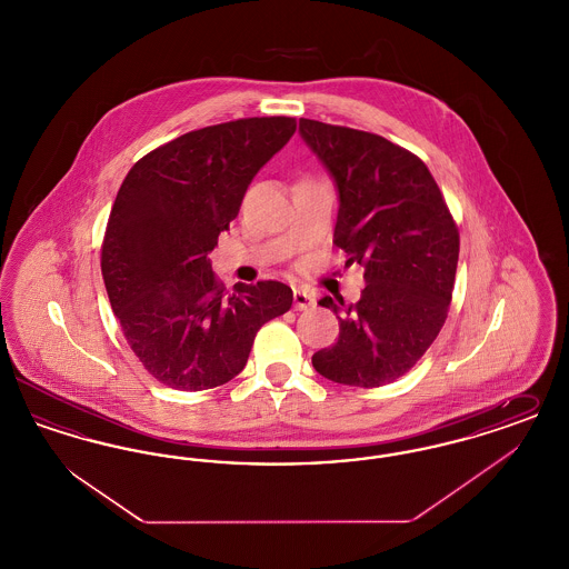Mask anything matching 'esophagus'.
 Returning <instances> with one entry per match:
<instances>
[{"label":"esophagus","instance_id":"esophagus-1","mask_svg":"<svg viewBox=\"0 0 569 569\" xmlns=\"http://www.w3.org/2000/svg\"><path fill=\"white\" fill-rule=\"evenodd\" d=\"M316 305V298L305 290H295V307L298 311H305V309H311Z\"/></svg>","mask_w":569,"mask_h":569}]
</instances>
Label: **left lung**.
<instances>
[{
	"label": "left lung",
	"instance_id": "8db88e82",
	"mask_svg": "<svg viewBox=\"0 0 569 569\" xmlns=\"http://www.w3.org/2000/svg\"><path fill=\"white\" fill-rule=\"evenodd\" d=\"M339 190L335 241L365 267L356 305L325 297L339 339L311 362L330 381L376 388L406 376L448 318L459 228L427 163L383 136L300 119Z\"/></svg>",
	"mask_w": 569,
	"mask_h": 569
}]
</instances>
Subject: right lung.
Returning <instances> with one entry per match:
<instances>
[{
	"mask_svg": "<svg viewBox=\"0 0 569 569\" xmlns=\"http://www.w3.org/2000/svg\"><path fill=\"white\" fill-rule=\"evenodd\" d=\"M297 132L295 117H249L179 136L130 168L102 241V277L142 367L174 390L239 376L258 330L292 307L281 281L226 292L209 262L258 170Z\"/></svg>",
	"mask_w": 569,
	"mask_h": 569,
	"instance_id": "1",
	"label": "right lung"
}]
</instances>
